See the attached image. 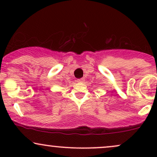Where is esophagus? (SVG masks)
<instances>
[{"label": "esophagus", "instance_id": "obj_1", "mask_svg": "<svg viewBox=\"0 0 157 157\" xmlns=\"http://www.w3.org/2000/svg\"><path fill=\"white\" fill-rule=\"evenodd\" d=\"M83 81H84L83 78H80V79H78V80H77V82H82Z\"/></svg>", "mask_w": 157, "mask_h": 157}]
</instances>
